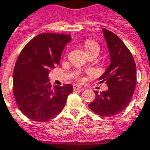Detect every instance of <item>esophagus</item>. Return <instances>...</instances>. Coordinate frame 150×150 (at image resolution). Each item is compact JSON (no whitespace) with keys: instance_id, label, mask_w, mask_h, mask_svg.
<instances>
[{"instance_id":"34e87169","label":"esophagus","mask_w":150,"mask_h":150,"mask_svg":"<svg viewBox=\"0 0 150 150\" xmlns=\"http://www.w3.org/2000/svg\"><path fill=\"white\" fill-rule=\"evenodd\" d=\"M73 90H84V89L82 86H73Z\"/></svg>"}]
</instances>
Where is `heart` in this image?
<instances>
[{
    "label": "heart",
    "instance_id": "heart-1",
    "mask_svg": "<svg viewBox=\"0 0 150 150\" xmlns=\"http://www.w3.org/2000/svg\"><path fill=\"white\" fill-rule=\"evenodd\" d=\"M84 47H85V49H86L88 54L94 52H99V50H100V47L98 44L97 42H95L94 40L91 39H87L85 40V42H84ZM64 56H66V53H65ZM78 80H79V81H83L84 77H80L78 78Z\"/></svg>",
    "mask_w": 150,
    "mask_h": 150
}]
</instances>
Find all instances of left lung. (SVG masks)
Returning <instances> with one entry per match:
<instances>
[{"instance_id": "1", "label": "left lung", "mask_w": 150, "mask_h": 150, "mask_svg": "<svg viewBox=\"0 0 150 150\" xmlns=\"http://www.w3.org/2000/svg\"><path fill=\"white\" fill-rule=\"evenodd\" d=\"M103 35L111 63L99 80L106 81L108 90L95 92L89 107L98 115L110 117L120 113L130 103L137 86V67L131 52L115 34L104 28Z\"/></svg>"}]
</instances>
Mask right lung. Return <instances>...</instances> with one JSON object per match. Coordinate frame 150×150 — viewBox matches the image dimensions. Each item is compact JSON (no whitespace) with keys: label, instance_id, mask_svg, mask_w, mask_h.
<instances>
[{"label":"right lung","instance_id":"obj_1","mask_svg":"<svg viewBox=\"0 0 150 150\" xmlns=\"http://www.w3.org/2000/svg\"><path fill=\"white\" fill-rule=\"evenodd\" d=\"M69 35L43 33L23 47L13 74V91L19 110L36 122H47L64 109L71 85L52 86L49 70L60 63Z\"/></svg>","mask_w":150,"mask_h":150}]
</instances>
